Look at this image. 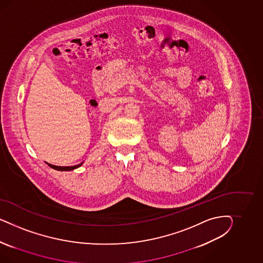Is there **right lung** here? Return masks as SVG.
<instances>
[{"mask_svg": "<svg viewBox=\"0 0 263 263\" xmlns=\"http://www.w3.org/2000/svg\"><path fill=\"white\" fill-rule=\"evenodd\" d=\"M82 164H83V163L78 164V165H75V166H71V167H60V166H55V165H51V164H48V166L53 167L54 170H57V171H71V170H74V168H76V167H80Z\"/></svg>", "mask_w": 263, "mask_h": 263, "instance_id": "right-lung-1", "label": "right lung"}]
</instances>
